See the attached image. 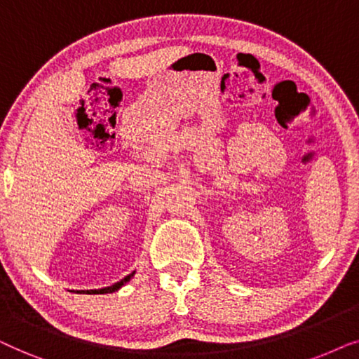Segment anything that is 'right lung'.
<instances>
[{"label": "right lung", "instance_id": "obj_1", "mask_svg": "<svg viewBox=\"0 0 359 359\" xmlns=\"http://www.w3.org/2000/svg\"><path fill=\"white\" fill-rule=\"evenodd\" d=\"M133 276H135V272H131L130 276H126V277H124V279H121V280H119V283H116V284L109 285V287L95 289V290H82V292H87V294H111V292H116V290H118V289H121L124 284L130 283V279H131Z\"/></svg>", "mask_w": 359, "mask_h": 359}]
</instances>
